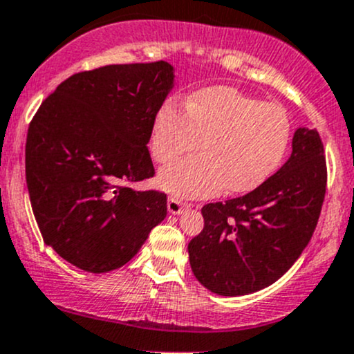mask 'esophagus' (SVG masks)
<instances>
[{"instance_id":"1","label":"esophagus","mask_w":354,"mask_h":354,"mask_svg":"<svg viewBox=\"0 0 354 354\" xmlns=\"http://www.w3.org/2000/svg\"><path fill=\"white\" fill-rule=\"evenodd\" d=\"M185 207H188V203H183L181 200H178L176 196H169L167 198V212L173 215H178Z\"/></svg>"}]
</instances>
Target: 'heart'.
Here are the masks:
<instances>
[{
	"mask_svg": "<svg viewBox=\"0 0 354 354\" xmlns=\"http://www.w3.org/2000/svg\"><path fill=\"white\" fill-rule=\"evenodd\" d=\"M292 125L274 103L244 95L229 86L193 93L187 109L167 98L154 115L151 152L166 162L202 140L203 154L169 162L159 171L158 185L181 198L245 193L261 187L277 171L288 147Z\"/></svg>",
	"mask_w": 354,
	"mask_h": 354,
	"instance_id": "heart-1",
	"label": "heart"
}]
</instances>
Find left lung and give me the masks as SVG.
Instances as JSON below:
<instances>
[{
  "instance_id": "8db88e82",
  "label": "left lung",
  "mask_w": 354,
  "mask_h": 354,
  "mask_svg": "<svg viewBox=\"0 0 354 354\" xmlns=\"http://www.w3.org/2000/svg\"><path fill=\"white\" fill-rule=\"evenodd\" d=\"M326 181L319 132L299 127L288 161L261 187L202 208L205 225L188 244L196 280L222 297L248 295L274 283L310 241Z\"/></svg>"
}]
</instances>
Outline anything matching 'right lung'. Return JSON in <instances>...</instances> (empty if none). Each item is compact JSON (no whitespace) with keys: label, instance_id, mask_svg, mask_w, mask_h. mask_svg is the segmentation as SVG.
Instances as JSON below:
<instances>
[{"label":"right lung","instance_id":"add662e5","mask_svg":"<svg viewBox=\"0 0 354 354\" xmlns=\"http://www.w3.org/2000/svg\"><path fill=\"white\" fill-rule=\"evenodd\" d=\"M174 88L166 61L111 64L68 77L27 133L25 173L44 243L89 273L129 263L166 217V195L130 183L154 176L149 139Z\"/></svg>","mask_w":354,"mask_h":354}]
</instances>
